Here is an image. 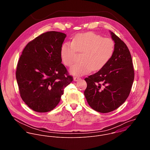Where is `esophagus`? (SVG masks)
Returning <instances> with one entry per match:
<instances>
[{"mask_svg":"<svg viewBox=\"0 0 150 150\" xmlns=\"http://www.w3.org/2000/svg\"><path fill=\"white\" fill-rule=\"evenodd\" d=\"M73 79H74V81H77L78 80H80L81 78H80V77H74Z\"/></svg>","mask_w":150,"mask_h":150,"instance_id":"obj_1","label":"esophagus"}]
</instances>
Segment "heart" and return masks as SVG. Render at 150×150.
Returning <instances> with one entry per match:
<instances>
[{
    "mask_svg": "<svg viewBox=\"0 0 150 150\" xmlns=\"http://www.w3.org/2000/svg\"><path fill=\"white\" fill-rule=\"evenodd\" d=\"M115 43L110 38H103L93 32L81 33L76 35L71 42L64 43L60 50L62 62L66 66L74 62L77 52H83L81 62L74 64L70 73L81 76L92 70L98 71L103 68L112 58Z\"/></svg>",
    "mask_w": 150,
    "mask_h": 150,
    "instance_id": "heart-1",
    "label": "heart"
}]
</instances>
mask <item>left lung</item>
I'll list each match as a JSON object with an SVG mask.
<instances>
[{
	"mask_svg": "<svg viewBox=\"0 0 150 150\" xmlns=\"http://www.w3.org/2000/svg\"><path fill=\"white\" fill-rule=\"evenodd\" d=\"M115 43L114 54L99 71L86 78L84 95L88 105L102 113L112 111L127 100L133 83L134 72L127 45L110 32Z\"/></svg>",
	"mask_w": 150,
	"mask_h": 150,
	"instance_id": "1",
	"label": "left lung"
}]
</instances>
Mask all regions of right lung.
I'll return each mask as SVG.
<instances>
[{
	"label": "right lung",
	"instance_id": "add662e5",
	"mask_svg": "<svg viewBox=\"0 0 150 150\" xmlns=\"http://www.w3.org/2000/svg\"><path fill=\"white\" fill-rule=\"evenodd\" d=\"M66 36L55 31L42 33L27 44L18 60L16 76L20 94L35 111L53 110L73 80L61 63L60 50Z\"/></svg>",
	"mask_w": 150,
	"mask_h": 150
}]
</instances>
